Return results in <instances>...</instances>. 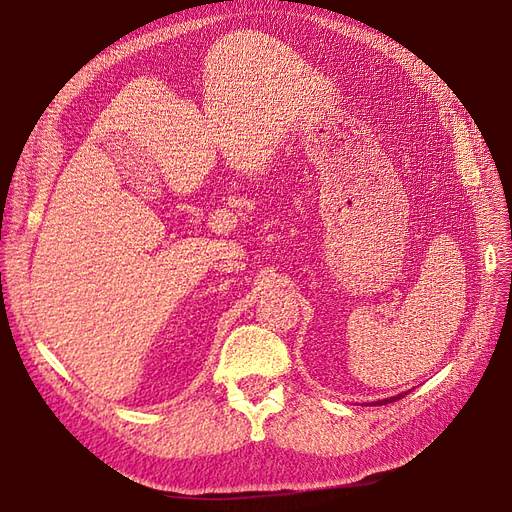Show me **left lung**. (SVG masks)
I'll list each match as a JSON object with an SVG mask.
<instances>
[{
	"instance_id": "1",
	"label": "left lung",
	"mask_w": 512,
	"mask_h": 512,
	"mask_svg": "<svg viewBox=\"0 0 512 512\" xmlns=\"http://www.w3.org/2000/svg\"><path fill=\"white\" fill-rule=\"evenodd\" d=\"M405 396H407V391H402V394H398V396H391V398H385V400H376L374 405H389V402H396V400L405 398Z\"/></svg>"
}]
</instances>
